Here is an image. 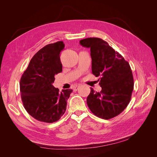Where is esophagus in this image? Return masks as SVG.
<instances>
[{
	"label": "esophagus",
	"instance_id": "esophagus-1",
	"mask_svg": "<svg viewBox=\"0 0 157 157\" xmlns=\"http://www.w3.org/2000/svg\"><path fill=\"white\" fill-rule=\"evenodd\" d=\"M80 87V85H78V86H75V87H74V88H73V90H74V91H77V90H78V88Z\"/></svg>",
	"mask_w": 157,
	"mask_h": 157
}]
</instances>
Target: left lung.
Listing matches in <instances>:
<instances>
[{
    "instance_id": "8db88e82",
    "label": "left lung",
    "mask_w": 157,
    "mask_h": 157,
    "mask_svg": "<svg viewBox=\"0 0 157 157\" xmlns=\"http://www.w3.org/2000/svg\"><path fill=\"white\" fill-rule=\"evenodd\" d=\"M80 44L90 48L92 73L100 77L101 91L97 92L90 88L87 105L96 116L110 119L121 113L130 101L134 89L130 66L118 52L99 38H87L80 40Z\"/></svg>"
}]
</instances>
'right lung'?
Masks as SVG:
<instances>
[{"label":"right lung","mask_w":157,"mask_h":157,"mask_svg":"<svg viewBox=\"0 0 157 157\" xmlns=\"http://www.w3.org/2000/svg\"><path fill=\"white\" fill-rule=\"evenodd\" d=\"M63 42L49 44L31 59L20 79L21 100L25 110L35 119L47 123L58 121L66 111L71 89L59 92L52 84L62 71L59 54Z\"/></svg>","instance_id":"add662e5"}]
</instances>
